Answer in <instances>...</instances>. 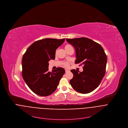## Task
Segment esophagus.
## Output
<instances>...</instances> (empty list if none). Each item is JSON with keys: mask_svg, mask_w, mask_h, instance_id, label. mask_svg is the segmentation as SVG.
I'll list each match as a JSON object with an SVG mask.
<instances>
[{"mask_svg": "<svg viewBox=\"0 0 128 128\" xmlns=\"http://www.w3.org/2000/svg\"><path fill=\"white\" fill-rule=\"evenodd\" d=\"M65 71H66V72H69L70 71V70H66V69L65 70Z\"/></svg>", "mask_w": 128, "mask_h": 128, "instance_id": "esophagus-1", "label": "esophagus"}]
</instances>
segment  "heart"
<instances>
[{
	"mask_svg": "<svg viewBox=\"0 0 128 128\" xmlns=\"http://www.w3.org/2000/svg\"><path fill=\"white\" fill-rule=\"evenodd\" d=\"M69 46H70V45H66V46H65V48H67V47H68ZM64 66H66V67H68V66H69V64H68V62H64Z\"/></svg>",
	"mask_w": 128,
	"mask_h": 128,
	"instance_id": "obj_1",
	"label": "heart"
}]
</instances>
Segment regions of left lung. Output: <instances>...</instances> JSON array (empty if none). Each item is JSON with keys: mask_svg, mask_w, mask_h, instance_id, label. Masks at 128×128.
<instances>
[{"mask_svg": "<svg viewBox=\"0 0 128 128\" xmlns=\"http://www.w3.org/2000/svg\"><path fill=\"white\" fill-rule=\"evenodd\" d=\"M76 50L75 64L83 65V71L71 70L73 74L70 84L76 91L86 94L95 90L106 73V55L99 44L86 38H66Z\"/></svg>", "mask_w": 128, "mask_h": 128, "instance_id": "obj_1", "label": "left lung"}]
</instances>
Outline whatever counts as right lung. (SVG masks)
I'll use <instances>...</instances> for the list:
<instances>
[{"label": "right lung", "mask_w": 128, "mask_h": 128, "mask_svg": "<svg viewBox=\"0 0 128 128\" xmlns=\"http://www.w3.org/2000/svg\"><path fill=\"white\" fill-rule=\"evenodd\" d=\"M65 38H44L36 41L28 48L22 59V75L30 89L35 94L46 96L56 90L65 73L62 68L48 71V62L55 58L56 50Z\"/></svg>", "instance_id": "obj_1"}]
</instances>
